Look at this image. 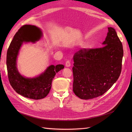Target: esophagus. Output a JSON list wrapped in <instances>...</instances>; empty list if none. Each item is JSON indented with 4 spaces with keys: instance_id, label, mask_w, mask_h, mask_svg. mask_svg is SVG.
Segmentation results:
<instances>
[{
    "instance_id": "1",
    "label": "esophagus",
    "mask_w": 132,
    "mask_h": 132,
    "mask_svg": "<svg viewBox=\"0 0 132 132\" xmlns=\"http://www.w3.org/2000/svg\"><path fill=\"white\" fill-rule=\"evenodd\" d=\"M65 66L67 67H70L71 66V61L70 60H67L66 62V64H65Z\"/></svg>"
}]
</instances>
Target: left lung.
<instances>
[{
  "instance_id": "left-lung-1",
  "label": "left lung",
  "mask_w": 132,
  "mask_h": 132,
  "mask_svg": "<svg viewBox=\"0 0 132 132\" xmlns=\"http://www.w3.org/2000/svg\"><path fill=\"white\" fill-rule=\"evenodd\" d=\"M102 47L82 48L73 56V90L83 100L102 96L118 79L123 47L115 29L108 28Z\"/></svg>"
}]
</instances>
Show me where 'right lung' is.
Returning <instances> with one entry per match:
<instances>
[{
  "mask_svg": "<svg viewBox=\"0 0 132 132\" xmlns=\"http://www.w3.org/2000/svg\"><path fill=\"white\" fill-rule=\"evenodd\" d=\"M41 37L39 28L32 25H24L16 32L7 52L6 65L10 84L14 90L25 97L40 100L49 93L54 76L64 68L63 65H51L40 75L34 78L23 77L16 67V59L19 50L23 42L35 43Z\"/></svg>",
  "mask_w": 132,
  "mask_h": 132,
  "instance_id": "1",
  "label": "right lung"
}]
</instances>
